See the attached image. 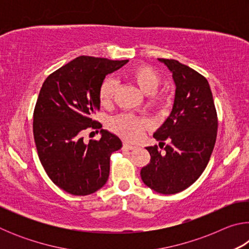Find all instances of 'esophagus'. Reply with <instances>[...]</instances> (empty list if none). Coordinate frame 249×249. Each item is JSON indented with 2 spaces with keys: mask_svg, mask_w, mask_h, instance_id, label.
<instances>
[{
  "mask_svg": "<svg viewBox=\"0 0 249 249\" xmlns=\"http://www.w3.org/2000/svg\"><path fill=\"white\" fill-rule=\"evenodd\" d=\"M123 147H124L125 149H128V150H133V149H136V148H137L136 146L130 145V144H128V142H124V144H123Z\"/></svg>",
  "mask_w": 249,
  "mask_h": 249,
  "instance_id": "1",
  "label": "esophagus"
}]
</instances>
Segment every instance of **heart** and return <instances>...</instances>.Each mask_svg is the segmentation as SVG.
Segmentation results:
<instances>
[{"label": "heart", "instance_id": "1", "mask_svg": "<svg viewBox=\"0 0 249 249\" xmlns=\"http://www.w3.org/2000/svg\"><path fill=\"white\" fill-rule=\"evenodd\" d=\"M127 77L137 84L138 88L146 94L154 93L160 83V77L151 67L147 65H138L127 71ZM116 81L108 77L103 80L99 90V99L101 104L107 105L114 98ZM109 126L115 133L128 141H136L142 136L146 123L144 120L136 116L123 114L112 119Z\"/></svg>", "mask_w": 249, "mask_h": 249}]
</instances>
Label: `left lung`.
I'll list each match as a JSON object with an SVG mask.
<instances>
[{"label":"left lung","instance_id":"left-lung-1","mask_svg":"<svg viewBox=\"0 0 249 249\" xmlns=\"http://www.w3.org/2000/svg\"><path fill=\"white\" fill-rule=\"evenodd\" d=\"M158 60L172 73L176 93L170 115L154 137L159 144L167 140L170 144L165 151L146 147L150 162L142 168L141 177L151 190L175 195L190 187L204 171L215 145L217 115L203 75L174 59Z\"/></svg>","mask_w":249,"mask_h":249}]
</instances>
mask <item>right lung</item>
Wrapping results in <instances>:
<instances>
[{
  "label": "right lung",
  "mask_w": 249,
  "mask_h": 249,
  "mask_svg": "<svg viewBox=\"0 0 249 249\" xmlns=\"http://www.w3.org/2000/svg\"><path fill=\"white\" fill-rule=\"evenodd\" d=\"M128 60L80 56L45 80L34 109L33 132L46 174L73 196L94 193L107 183L109 157L121 149L116 135L101 129V140L83 142L82 130L99 128L101 83Z\"/></svg>",
  "instance_id": "add662e5"
}]
</instances>
